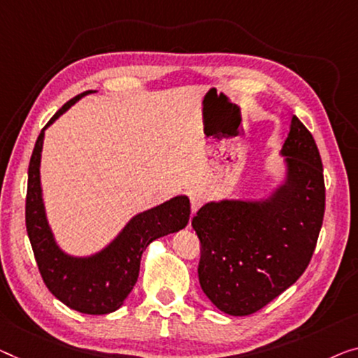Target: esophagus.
<instances>
[{
  "instance_id": "1",
  "label": "esophagus",
  "mask_w": 358,
  "mask_h": 358,
  "mask_svg": "<svg viewBox=\"0 0 358 358\" xmlns=\"http://www.w3.org/2000/svg\"><path fill=\"white\" fill-rule=\"evenodd\" d=\"M189 199H191V209H193V213H194L206 202V194L202 193V191H191Z\"/></svg>"
}]
</instances>
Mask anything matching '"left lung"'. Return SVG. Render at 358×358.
<instances>
[{
  "mask_svg": "<svg viewBox=\"0 0 358 358\" xmlns=\"http://www.w3.org/2000/svg\"><path fill=\"white\" fill-rule=\"evenodd\" d=\"M282 154L287 183L265 206L210 202L193 218L201 241L202 291L228 315L255 313L301 278L324 215L323 165L317 143L294 115Z\"/></svg>",
  "mask_w": 358,
  "mask_h": 358,
  "instance_id": "8db88e82",
  "label": "left lung"
}]
</instances>
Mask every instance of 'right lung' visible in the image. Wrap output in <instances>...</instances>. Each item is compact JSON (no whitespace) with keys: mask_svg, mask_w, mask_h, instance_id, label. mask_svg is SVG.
<instances>
[{"mask_svg":"<svg viewBox=\"0 0 358 358\" xmlns=\"http://www.w3.org/2000/svg\"><path fill=\"white\" fill-rule=\"evenodd\" d=\"M87 93L90 92L80 93L67 101L51 117L46 127ZM45 128L36 138L31 152L25 196V227L36 265L48 289L67 307L88 315L110 313L124 303L135 286L140 273L141 254L149 243L188 225L191 202L185 196L173 197L136 215L119 238L101 254L92 259L69 257L52 241L41 202L40 156Z\"/></svg>","mask_w":358,"mask_h":358,"instance_id":"add662e5","label":"right lung"}]
</instances>
